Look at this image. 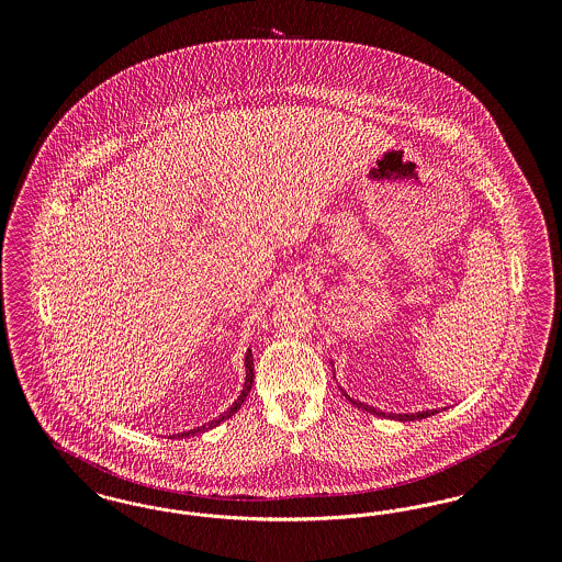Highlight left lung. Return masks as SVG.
<instances>
[{
	"label": "left lung",
	"mask_w": 562,
	"mask_h": 562,
	"mask_svg": "<svg viewBox=\"0 0 562 562\" xmlns=\"http://www.w3.org/2000/svg\"><path fill=\"white\" fill-rule=\"evenodd\" d=\"M344 392V390H341ZM344 396L348 398L353 406H358V408H362L364 413H371V415H379V417H385V413H381V411H376L373 406H369V404H364V402L351 401L348 394L344 392ZM438 411H422V413H406V415H394V413H390L387 417H392V419H398V422H415V419H426V417H431V415H436Z\"/></svg>",
	"instance_id": "left-lung-1"
}]
</instances>
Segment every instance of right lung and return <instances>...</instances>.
I'll return each instance as SVG.
<instances>
[{
    "mask_svg": "<svg viewBox=\"0 0 562 562\" xmlns=\"http://www.w3.org/2000/svg\"><path fill=\"white\" fill-rule=\"evenodd\" d=\"M244 364H246V381H244V390H241L240 396H238V401L234 402L218 419H214L211 422L209 426H202V428L189 429V431H183V434H179V438H189V436H193V434H198V431H204V429L214 428V426H218L221 422H225V419H229L238 408L241 406V402L246 401V396H248V392H250V387H252V381H255V364H252V351L248 349L246 351V360H244ZM177 438V436H175Z\"/></svg>",
    "mask_w": 562,
    "mask_h": 562,
    "instance_id": "obj_1",
    "label": "right lung"
}]
</instances>
